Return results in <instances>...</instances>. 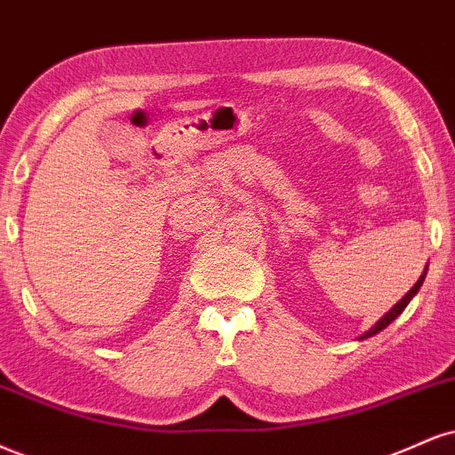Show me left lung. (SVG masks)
<instances>
[{
	"instance_id": "1",
	"label": "left lung",
	"mask_w": 455,
	"mask_h": 455,
	"mask_svg": "<svg viewBox=\"0 0 455 455\" xmlns=\"http://www.w3.org/2000/svg\"><path fill=\"white\" fill-rule=\"evenodd\" d=\"M421 282H424V275H421V277H419V280H418V283H415V286H413L411 290H409V292H407V294H404V297H403L401 300H398V303H396V305H394V307H392L390 311H387V314H386L384 317H381V320H379V322H377V324H375L373 328H371V331H369V332H364V335H363V337H360V339H366V337H373V335H377V332H379V331H384V328H386L387 324H392V322H394V320H396V317L403 314V311H404V307H407V305H409V300H411V299L415 297V294H418V290H419V286H421Z\"/></svg>"
}]
</instances>
